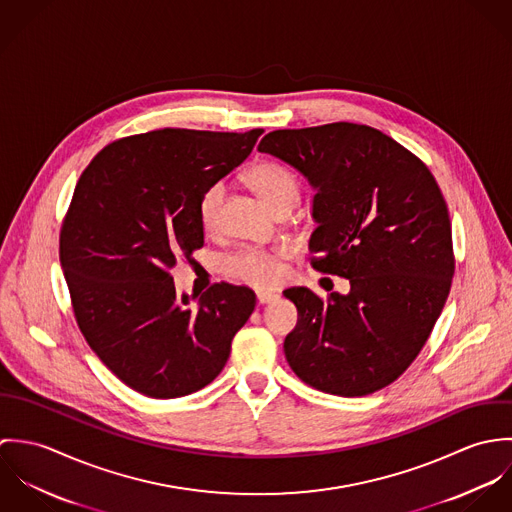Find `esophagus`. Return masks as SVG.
Here are the masks:
<instances>
[{
  "label": "esophagus",
  "instance_id": "34e87169",
  "mask_svg": "<svg viewBox=\"0 0 512 512\" xmlns=\"http://www.w3.org/2000/svg\"><path fill=\"white\" fill-rule=\"evenodd\" d=\"M276 299H278V295H274V293H256L258 305H268V303H272V301H276Z\"/></svg>",
  "mask_w": 512,
  "mask_h": 512
}]
</instances>
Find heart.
Instances as JSON below:
<instances>
[{"mask_svg": "<svg viewBox=\"0 0 512 512\" xmlns=\"http://www.w3.org/2000/svg\"><path fill=\"white\" fill-rule=\"evenodd\" d=\"M248 183L254 191L274 209L280 211L284 207H295L299 201V181L292 171L276 161H260L252 165L246 173ZM226 195V187L222 181L211 183L201 199H199V222L203 230L211 232L219 226L220 207ZM286 248L262 250V248H238L236 252L222 258V272L242 284L254 288H272L284 276L282 260L288 258Z\"/></svg>", "mask_w": 512, "mask_h": 512, "instance_id": "obj_1", "label": "heart"}]
</instances>
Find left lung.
I'll use <instances>...</instances> for the list:
<instances>
[{
  "instance_id": "8db88e82",
  "label": "left lung",
  "mask_w": 512,
  "mask_h": 512,
  "mask_svg": "<svg viewBox=\"0 0 512 512\" xmlns=\"http://www.w3.org/2000/svg\"><path fill=\"white\" fill-rule=\"evenodd\" d=\"M317 191L311 266L347 278L327 299L290 288L297 325L284 341L293 372L337 396L394 382L426 345L455 270L445 199L426 163L380 130L335 122L276 130L258 146Z\"/></svg>"
}]
</instances>
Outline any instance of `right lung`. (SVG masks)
<instances>
[{
  "label": "right lung",
  "instance_id": "1",
  "mask_svg": "<svg viewBox=\"0 0 512 512\" xmlns=\"http://www.w3.org/2000/svg\"><path fill=\"white\" fill-rule=\"evenodd\" d=\"M264 130L165 128L116 140L82 171L59 256L76 323L98 359L149 398H179L219 376L254 311L246 286L177 295L171 268L205 244L203 191L238 167Z\"/></svg>",
  "mask_w": 512,
  "mask_h": 512
}]
</instances>
